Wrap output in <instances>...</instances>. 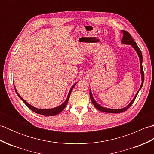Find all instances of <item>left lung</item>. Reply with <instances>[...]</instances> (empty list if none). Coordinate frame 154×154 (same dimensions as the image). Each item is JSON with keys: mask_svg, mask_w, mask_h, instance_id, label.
I'll return each mask as SVG.
<instances>
[{"mask_svg": "<svg viewBox=\"0 0 154 154\" xmlns=\"http://www.w3.org/2000/svg\"><path fill=\"white\" fill-rule=\"evenodd\" d=\"M121 32H122V33L123 34V37L122 38V40H121V42H122V44H130V45H131L133 47V48L134 49L135 51H136L137 54L138 55V57L140 58V69H141V75H142V84H141V85H140V89L138 91V92H137V93H136V94L135 95L134 98L133 100L131 101V102L130 103V104H128V105L126 106V107L123 108V109H107V108L103 107L102 106H100V104H98L96 102V101L94 100V98H93V97L92 95V93H91V91L90 90V98H91V101H92V103L93 104V105L94 106V107H95L97 109L101 111V112H107V113H120V112H124V111H126L127 109H128L129 107L132 105L134 102V100L136 99L137 95H138V94L139 93L140 90L142 89V85H143V81H144V73H143V67H142V54L141 50H140L138 46V45H137L136 43L134 42V40H133V38L131 36V35H130L128 33V32H126V31H124V30H122V31H121Z\"/></svg>", "mask_w": 154, "mask_h": 154, "instance_id": "8db88e82", "label": "left lung"}]
</instances>
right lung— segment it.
<instances>
[{"instance_id":"add662e5","label":"right lung","mask_w":154,"mask_h":154,"mask_svg":"<svg viewBox=\"0 0 154 154\" xmlns=\"http://www.w3.org/2000/svg\"><path fill=\"white\" fill-rule=\"evenodd\" d=\"M77 84V83H75L73 86L71 87V89L69 91V94H68V96L67 97L66 100H65V102L61 104V105H60L57 107H55V108H53V109H38V108H35V107H34L33 106H32L31 104H30L29 103H28L25 100H24L22 99V98L19 95V94L18 93L17 91H16V88H15V91H16V94H18V96L19 97L20 99L24 103V104L26 105L29 109H30V110H32V111H34V112L35 113H38V114H42V115H45V116H54V115H56V114L60 113L62 110H63L65 107L66 106L67 104L68 103V100H69V97H70V94H71V93L72 90H73V87H75V85Z\"/></svg>"}]
</instances>
